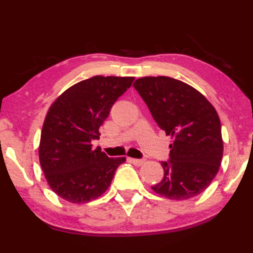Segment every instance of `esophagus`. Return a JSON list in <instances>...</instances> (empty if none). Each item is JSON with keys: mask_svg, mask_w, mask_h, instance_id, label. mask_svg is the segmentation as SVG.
I'll use <instances>...</instances> for the list:
<instances>
[{"mask_svg": "<svg viewBox=\"0 0 253 253\" xmlns=\"http://www.w3.org/2000/svg\"><path fill=\"white\" fill-rule=\"evenodd\" d=\"M129 161H130V163H133L134 165H136V166H141L142 164L144 163L143 159H135V158H130Z\"/></svg>", "mask_w": 253, "mask_h": 253, "instance_id": "34e87169", "label": "esophagus"}]
</instances>
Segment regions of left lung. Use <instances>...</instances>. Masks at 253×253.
<instances>
[{
	"instance_id": "left-lung-1",
	"label": "left lung",
	"mask_w": 253,
	"mask_h": 253,
	"mask_svg": "<svg viewBox=\"0 0 253 253\" xmlns=\"http://www.w3.org/2000/svg\"><path fill=\"white\" fill-rule=\"evenodd\" d=\"M134 88L155 122L172 137L164 176L151 187L161 196L182 201L202 194L219 172L223 154L221 124L202 92L169 77H144Z\"/></svg>"
}]
</instances>
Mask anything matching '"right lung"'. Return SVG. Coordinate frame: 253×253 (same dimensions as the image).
I'll return each mask as SVG.
<instances>
[{"instance_id": "obj_1", "label": "right lung", "mask_w": 253, "mask_h": 253, "mask_svg": "<svg viewBox=\"0 0 253 253\" xmlns=\"http://www.w3.org/2000/svg\"><path fill=\"white\" fill-rule=\"evenodd\" d=\"M134 77L95 76L62 92L45 115L39 161L51 190L65 201L83 204L98 198L111 184L125 157L109 158L92 148L112 105Z\"/></svg>"}]
</instances>
